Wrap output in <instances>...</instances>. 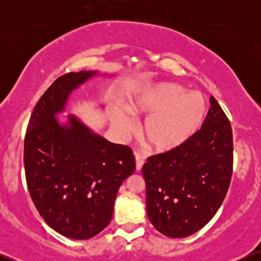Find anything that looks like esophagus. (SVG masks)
<instances>
[{"label": "esophagus", "mask_w": 261, "mask_h": 261, "mask_svg": "<svg viewBox=\"0 0 261 261\" xmlns=\"http://www.w3.org/2000/svg\"><path fill=\"white\" fill-rule=\"evenodd\" d=\"M135 160H136V170H141L145 163V157L139 152H135Z\"/></svg>", "instance_id": "34e87169"}]
</instances>
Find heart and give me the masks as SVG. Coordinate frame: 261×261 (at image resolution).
Instances as JSON below:
<instances>
[{"label":"heart","mask_w":261,"mask_h":261,"mask_svg":"<svg viewBox=\"0 0 261 261\" xmlns=\"http://www.w3.org/2000/svg\"><path fill=\"white\" fill-rule=\"evenodd\" d=\"M206 100L199 92H188L174 83H161L143 89L133 100L130 112L145 116L142 137L149 148L167 152L184 145L196 133L206 114ZM115 127L122 136L135 131V121L127 113L115 118Z\"/></svg>","instance_id":"obj_1"}]
</instances>
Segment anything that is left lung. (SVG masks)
<instances>
[{
  "label": "left lung",
  "instance_id": "8db88e82",
  "mask_svg": "<svg viewBox=\"0 0 261 261\" xmlns=\"http://www.w3.org/2000/svg\"><path fill=\"white\" fill-rule=\"evenodd\" d=\"M202 127L184 145L152 155L142 167L146 207L162 234L184 238L216 215L233 172L230 122L214 97Z\"/></svg>",
  "mask_w": 261,
  "mask_h": 261
}]
</instances>
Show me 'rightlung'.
<instances>
[{"label":"right lung","instance_id":"obj_1","mask_svg":"<svg viewBox=\"0 0 261 261\" xmlns=\"http://www.w3.org/2000/svg\"><path fill=\"white\" fill-rule=\"evenodd\" d=\"M97 74L59 77L35 106L24 137L33 202L53 229L72 239L92 238L110 223L119 188L136 168L130 147L109 142L73 115L67 124L56 118L72 91Z\"/></svg>","mask_w":261,"mask_h":261}]
</instances>
